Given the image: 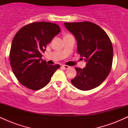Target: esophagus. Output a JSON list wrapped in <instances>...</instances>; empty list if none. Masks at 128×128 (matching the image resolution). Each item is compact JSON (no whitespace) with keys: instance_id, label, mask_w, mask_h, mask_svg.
Masks as SVG:
<instances>
[{"instance_id":"34e87169","label":"esophagus","mask_w":128,"mask_h":128,"mask_svg":"<svg viewBox=\"0 0 128 128\" xmlns=\"http://www.w3.org/2000/svg\"><path fill=\"white\" fill-rule=\"evenodd\" d=\"M62 68H65V69H68V68H70V66H67V65H62Z\"/></svg>"}]
</instances>
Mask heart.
Here are the masks:
<instances>
[{"instance_id":"obj_1","label":"heart","mask_w":128,"mask_h":128,"mask_svg":"<svg viewBox=\"0 0 128 128\" xmlns=\"http://www.w3.org/2000/svg\"><path fill=\"white\" fill-rule=\"evenodd\" d=\"M67 35H68V34H67Z\"/></svg>"}]
</instances>
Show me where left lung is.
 <instances>
[{
  "instance_id": "1",
  "label": "left lung",
  "mask_w": 128,
  "mask_h": 128,
  "mask_svg": "<svg viewBox=\"0 0 128 128\" xmlns=\"http://www.w3.org/2000/svg\"><path fill=\"white\" fill-rule=\"evenodd\" d=\"M77 40L78 52L86 61L84 68L75 67L71 80L80 90H90L102 84L110 74L113 60L112 42L104 29L90 22L64 23Z\"/></svg>"
}]
</instances>
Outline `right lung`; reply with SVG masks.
<instances>
[{"label":"right lung","instance_id":"right-lung-1","mask_svg":"<svg viewBox=\"0 0 128 128\" xmlns=\"http://www.w3.org/2000/svg\"><path fill=\"white\" fill-rule=\"evenodd\" d=\"M61 31L50 22H34L22 27L13 38L10 61L14 75L21 84L38 90L49 82L59 64L49 65L42 60L48 43Z\"/></svg>","mask_w":128,"mask_h":128}]
</instances>
